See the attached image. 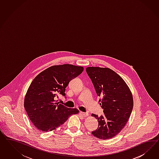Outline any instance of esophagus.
<instances>
[{
	"label": "esophagus",
	"mask_w": 159,
	"mask_h": 159,
	"mask_svg": "<svg viewBox=\"0 0 159 159\" xmlns=\"http://www.w3.org/2000/svg\"><path fill=\"white\" fill-rule=\"evenodd\" d=\"M80 114H81L83 116H84V117H86V116H89V113H87V112H80Z\"/></svg>",
	"instance_id": "esophagus-1"
}]
</instances>
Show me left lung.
<instances>
[{
	"instance_id": "left-lung-1",
	"label": "left lung",
	"mask_w": 159,
	"mask_h": 159,
	"mask_svg": "<svg viewBox=\"0 0 159 159\" xmlns=\"http://www.w3.org/2000/svg\"><path fill=\"white\" fill-rule=\"evenodd\" d=\"M97 96L101 97L100 104L104 115L93 114L98 122L92 134L100 139L114 138L124 128L133 109L134 100L130 89L123 79L110 68L87 67Z\"/></svg>"
}]
</instances>
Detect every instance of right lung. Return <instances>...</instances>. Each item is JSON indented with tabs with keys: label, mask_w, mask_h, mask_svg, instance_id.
<instances>
[{
	"label": "right lung",
	"mask_w": 159,
	"mask_h": 159,
	"mask_svg": "<svg viewBox=\"0 0 159 159\" xmlns=\"http://www.w3.org/2000/svg\"><path fill=\"white\" fill-rule=\"evenodd\" d=\"M84 68L70 64L48 67L34 78L24 98V108L34 126L43 132L55 129L69 116L78 114L76 108L59 104L58 95L65 96L69 82L78 76Z\"/></svg>",
	"instance_id": "1"
}]
</instances>
